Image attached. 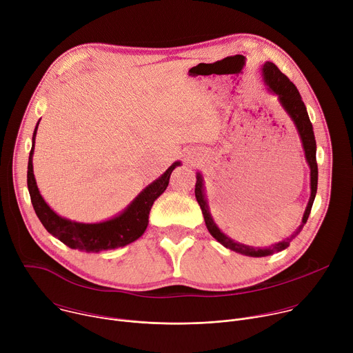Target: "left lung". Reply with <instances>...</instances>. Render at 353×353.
<instances>
[{"mask_svg": "<svg viewBox=\"0 0 353 353\" xmlns=\"http://www.w3.org/2000/svg\"><path fill=\"white\" fill-rule=\"evenodd\" d=\"M263 75L264 79L267 82V85L270 86V90H272L275 94H278V99L281 105L283 106V109L288 112V114L292 117L293 123L296 124V128L299 131L301 143H303L305 148V155H306V161L310 166V188H312V195L309 199L307 208L305 211L303 219H301V225L299 226V229L290 236V239H286L283 241H279L276 244H274L270 248H254V247H248L240 243L233 241L230 237H228L226 234H223L218 226L215 225V222L212 221L210 211H208V205H207V199L204 196V185H203V177H201L199 173H196V183H195V198L198 201V204L201 207V211H203L204 219H205V225L207 229L210 230V233L221 243L223 244L226 248H230L236 253H241L250 257H265L270 256L272 253H276V251H282L286 247H289L290 240L293 237H296L300 230L303 229V226L306 225L314 198H316V192H317V181H319V168H317V161H316V139H314V132H313V125L310 123L306 106L301 100V96L297 90V88L293 85V82H290V79L282 74L279 71V68L274 64V63H265L263 67Z\"/></svg>", "mask_w": 353, "mask_h": 353, "instance_id": "obj_1", "label": "left lung"}]
</instances>
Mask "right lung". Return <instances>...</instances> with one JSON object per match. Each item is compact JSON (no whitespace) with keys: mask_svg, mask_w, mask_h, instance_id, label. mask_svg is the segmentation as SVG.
<instances>
[{"mask_svg":"<svg viewBox=\"0 0 353 353\" xmlns=\"http://www.w3.org/2000/svg\"><path fill=\"white\" fill-rule=\"evenodd\" d=\"M37 125L33 132V145L28 162V188L33 210L46 230L70 248L96 251V253L102 250H113L127 245L141 237L148 226L149 211L152 208L154 201L166 190L170 174L173 169L180 165V162H174L157 181L149 184L121 215L100 223L71 222L59 216L44 203V199L36 185L32 157Z\"/></svg>","mask_w":353,"mask_h":353,"instance_id":"1","label":"right lung"}]
</instances>
